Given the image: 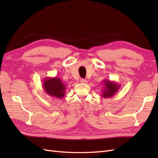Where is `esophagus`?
<instances>
[{
  "mask_svg": "<svg viewBox=\"0 0 158 158\" xmlns=\"http://www.w3.org/2000/svg\"><path fill=\"white\" fill-rule=\"evenodd\" d=\"M80 81H81V83H87V80L85 79H81V80H80Z\"/></svg>",
  "mask_w": 158,
  "mask_h": 158,
  "instance_id": "34e87169",
  "label": "esophagus"
}]
</instances>
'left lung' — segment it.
<instances>
[{"label":"left lung","mask_w":158,"mask_h":158,"mask_svg":"<svg viewBox=\"0 0 158 158\" xmlns=\"http://www.w3.org/2000/svg\"><path fill=\"white\" fill-rule=\"evenodd\" d=\"M120 85L115 81L105 79L103 83V88L102 89V96L105 98H111L118 92Z\"/></svg>","instance_id":"8db88e82"}]
</instances>
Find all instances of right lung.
<instances>
[{"label": "right lung", "mask_w": 158, "mask_h": 158, "mask_svg": "<svg viewBox=\"0 0 158 158\" xmlns=\"http://www.w3.org/2000/svg\"><path fill=\"white\" fill-rule=\"evenodd\" d=\"M43 82V88L49 96L57 98L65 96L66 86L58 77H46Z\"/></svg>", "instance_id": "1"}]
</instances>
